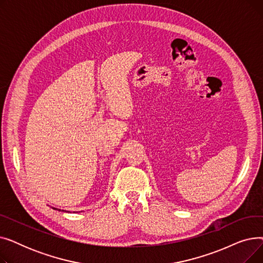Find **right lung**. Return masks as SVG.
<instances>
[{
  "label": "right lung",
  "instance_id": "right-lung-1",
  "mask_svg": "<svg viewBox=\"0 0 263 263\" xmlns=\"http://www.w3.org/2000/svg\"><path fill=\"white\" fill-rule=\"evenodd\" d=\"M54 209H55V208H54Z\"/></svg>",
  "mask_w": 263,
  "mask_h": 263
}]
</instances>
